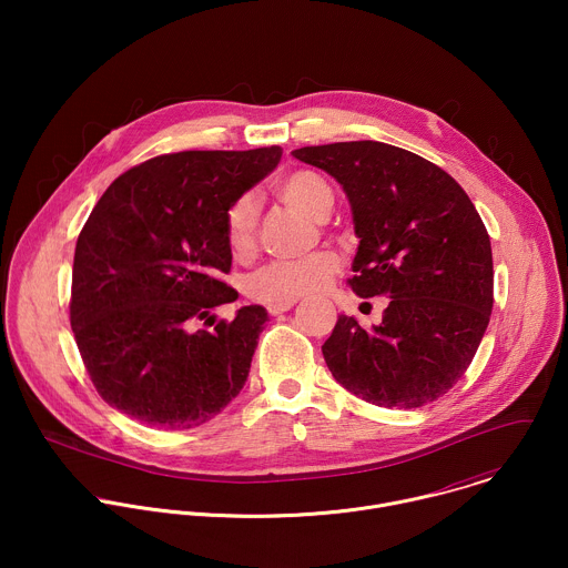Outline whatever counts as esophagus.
Listing matches in <instances>:
<instances>
[{"label": "esophagus", "mask_w": 568, "mask_h": 568, "mask_svg": "<svg viewBox=\"0 0 568 568\" xmlns=\"http://www.w3.org/2000/svg\"><path fill=\"white\" fill-rule=\"evenodd\" d=\"M296 305V301H283V303H270L267 305V312L272 314V316H278V314H283V312H287L290 307H294Z\"/></svg>", "instance_id": "esophagus-1"}]
</instances>
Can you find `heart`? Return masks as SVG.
I'll list each match as a JSON object with an SVG mask.
<instances>
[{
	"label": "heart",
	"mask_w": 568,
	"mask_h": 568,
	"mask_svg": "<svg viewBox=\"0 0 568 568\" xmlns=\"http://www.w3.org/2000/svg\"><path fill=\"white\" fill-rule=\"evenodd\" d=\"M276 195L290 209L310 220H328L335 206L331 184L314 171H294L285 175ZM258 209L252 197L235 200L224 215V240L233 258L247 261L256 252ZM339 258L333 252H316L301 261L270 263L247 281V294L261 303L296 301L301 296L318 294L339 272Z\"/></svg>",
	"instance_id": "b5f03b06"
}]
</instances>
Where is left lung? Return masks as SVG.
<instances>
[{
	"instance_id": "left-lung-1",
	"label": "left lung",
	"mask_w": 568,
	"mask_h": 568,
	"mask_svg": "<svg viewBox=\"0 0 568 568\" xmlns=\"http://www.w3.org/2000/svg\"><path fill=\"white\" fill-rule=\"evenodd\" d=\"M333 175L359 237L348 283L362 298L388 296L379 326L342 314L321 346L333 377L377 407L418 409L445 395L471 364L490 323V235L467 193L432 161L379 141L292 152Z\"/></svg>"
}]
</instances>
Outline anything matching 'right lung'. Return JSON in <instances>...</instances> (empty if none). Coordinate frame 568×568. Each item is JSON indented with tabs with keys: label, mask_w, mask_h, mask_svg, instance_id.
<instances>
[{
	"label": "right lung",
	"mask_w": 568,
	"mask_h": 568,
	"mask_svg": "<svg viewBox=\"0 0 568 568\" xmlns=\"http://www.w3.org/2000/svg\"><path fill=\"white\" fill-rule=\"evenodd\" d=\"M283 150H184L116 178L75 242L71 331L110 407L164 429H191L242 390L263 305L195 331L237 298L224 240L229 206L272 173Z\"/></svg>",
	"instance_id": "add662e5"
}]
</instances>
